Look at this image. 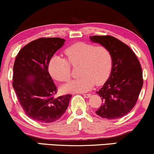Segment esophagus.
<instances>
[{
	"label": "esophagus",
	"instance_id": "obj_1",
	"mask_svg": "<svg viewBox=\"0 0 154 154\" xmlns=\"http://www.w3.org/2000/svg\"><path fill=\"white\" fill-rule=\"evenodd\" d=\"M83 96L85 97V98H89V97L91 96L90 94H83Z\"/></svg>",
	"mask_w": 154,
	"mask_h": 154
}]
</instances>
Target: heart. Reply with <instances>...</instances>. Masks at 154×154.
Segmentation results:
<instances>
[{
  "label": "heart",
  "mask_w": 154,
  "mask_h": 154,
  "mask_svg": "<svg viewBox=\"0 0 154 154\" xmlns=\"http://www.w3.org/2000/svg\"><path fill=\"white\" fill-rule=\"evenodd\" d=\"M65 58L53 56L48 63V71L53 79L67 82L71 77L72 67L79 66L78 79L63 85L64 92H85L107 80L112 68V52L106 47L77 42L65 50Z\"/></svg>",
  "instance_id": "1"
}]
</instances>
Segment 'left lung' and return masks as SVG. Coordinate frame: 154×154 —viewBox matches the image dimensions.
Segmentation results:
<instances>
[{
    "instance_id": "left-lung-1",
    "label": "left lung",
    "mask_w": 154,
    "mask_h": 154,
    "mask_svg": "<svg viewBox=\"0 0 154 154\" xmlns=\"http://www.w3.org/2000/svg\"><path fill=\"white\" fill-rule=\"evenodd\" d=\"M91 41L108 48L113 63L109 78L97 93L102 104L97 114L107 119L125 116L134 107L143 87V72L139 60L131 48L111 35L91 36Z\"/></svg>"
}]
</instances>
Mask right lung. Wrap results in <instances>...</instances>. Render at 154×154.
<instances>
[{"mask_svg": "<svg viewBox=\"0 0 154 154\" xmlns=\"http://www.w3.org/2000/svg\"><path fill=\"white\" fill-rule=\"evenodd\" d=\"M65 41L60 38H38L23 47L15 58L13 89L24 112L36 122H56L71 100V94L54 97L57 87L48 72L50 60Z\"/></svg>", "mask_w": 154, "mask_h": 154, "instance_id": "right-lung-1", "label": "right lung"}]
</instances>
